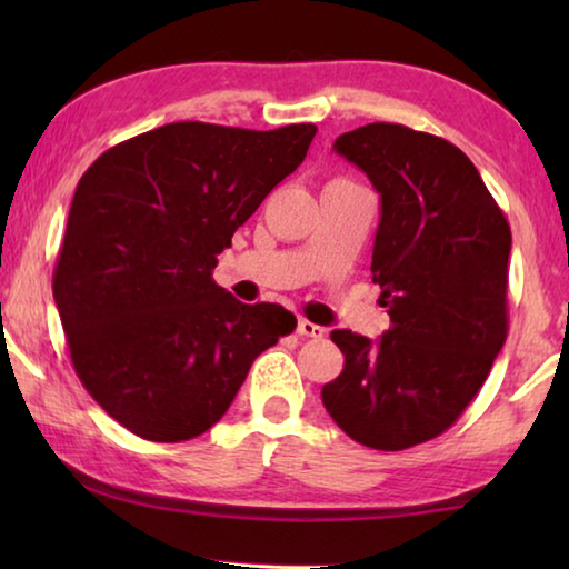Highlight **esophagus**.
<instances>
[{
    "label": "esophagus",
    "instance_id": "1",
    "mask_svg": "<svg viewBox=\"0 0 569 569\" xmlns=\"http://www.w3.org/2000/svg\"><path fill=\"white\" fill-rule=\"evenodd\" d=\"M296 331L301 333V336H308V339H323V336H326V329H323V326L313 323V321H308V319H298Z\"/></svg>",
    "mask_w": 569,
    "mask_h": 569
}]
</instances>
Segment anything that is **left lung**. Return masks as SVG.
I'll return each instance as SVG.
<instances>
[{
	"label": "left lung",
	"mask_w": 569,
	"mask_h": 569,
	"mask_svg": "<svg viewBox=\"0 0 569 569\" xmlns=\"http://www.w3.org/2000/svg\"><path fill=\"white\" fill-rule=\"evenodd\" d=\"M333 150L381 196L371 273L391 326L377 343L331 331L346 361L321 399L359 445L409 449L465 413L505 346L512 233L477 168L445 138L371 122L339 134Z\"/></svg>",
	"instance_id": "1"
}]
</instances>
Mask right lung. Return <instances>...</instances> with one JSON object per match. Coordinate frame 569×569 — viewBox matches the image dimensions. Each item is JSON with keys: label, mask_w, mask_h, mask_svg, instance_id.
<instances>
[{"label": "right lung", "mask_w": 569, "mask_h": 569, "mask_svg": "<svg viewBox=\"0 0 569 569\" xmlns=\"http://www.w3.org/2000/svg\"><path fill=\"white\" fill-rule=\"evenodd\" d=\"M313 134L311 122H170L104 150L80 178L52 293L74 373L132 435L200 437L256 356L296 329L283 306L240 303L213 268Z\"/></svg>", "instance_id": "add662e5"}]
</instances>
